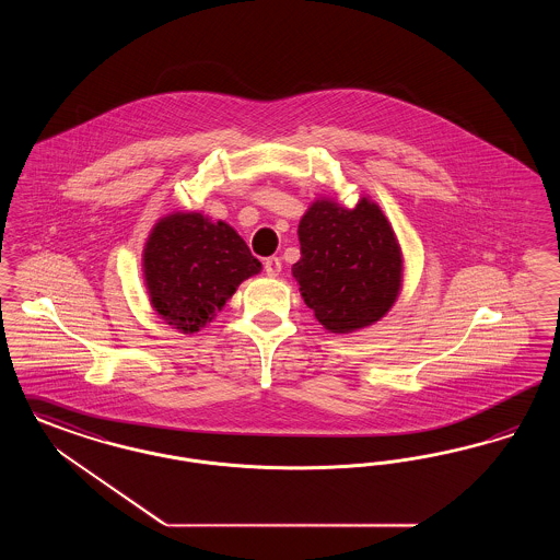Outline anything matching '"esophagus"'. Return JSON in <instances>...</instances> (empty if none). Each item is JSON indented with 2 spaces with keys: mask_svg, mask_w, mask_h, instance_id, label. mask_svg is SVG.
I'll use <instances>...</instances> for the list:
<instances>
[{
  "mask_svg": "<svg viewBox=\"0 0 560 560\" xmlns=\"http://www.w3.org/2000/svg\"><path fill=\"white\" fill-rule=\"evenodd\" d=\"M265 272L269 275V277H277L279 272H281V260L277 258V256H270L265 260Z\"/></svg>",
  "mask_w": 560,
  "mask_h": 560,
  "instance_id": "34e87169",
  "label": "esophagus"
}]
</instances>
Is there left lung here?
I'll return each mask as SVG.
<instances>
[{
	"mask_svg": "<svg viewBox=\"0 0 560 560\" xmlns=\"http://www.w3.org/2000/svg\"><path fill=\"white\" fill-rule=\"evenodd\" d=\"M302 258L291 267L316 320L331 334L377 323L402 288V249L380 206L313 201L298 224Z\"/></svg>",
	"mask_w": 560,
	"mask_h": 560,
	"instance_id": "1",
	"label": "left lung"
}]
</instances>
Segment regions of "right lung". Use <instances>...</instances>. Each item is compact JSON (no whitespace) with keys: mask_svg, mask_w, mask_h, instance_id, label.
<instances>
[{"mask_svg":"<svg viewBox=\"0 0 560 560\" xmlns=\"http://www.w3.org/2000/svg\"><path fill=\"white\" fill-rule=\"evenodd\" d=\"M262 265L233 226L200 212H175L158 221L143 247V277L160 318L196 334L210 323L242 281Z\"/></svg>","mask_w":560,"mask_h":560,"instance_id":"obj_1","label":"right lung"}]
</instances>
